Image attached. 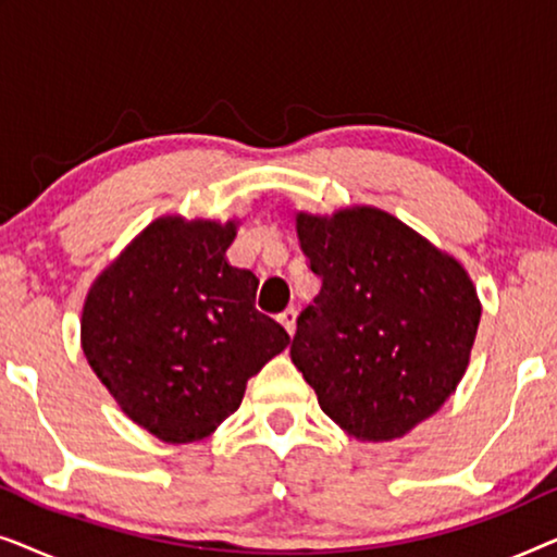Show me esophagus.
Returning a JSON list of instances; mask_svg holds the SVG:
<instances>
[{"mask_svg":"<svg viewBox=\"0 0 557 557\" xmlns=\"http://www.w3.org/2000/svg\"><path fill=\"white\" fill-rule=\"evenodd\" d=\"M278 322L284 324V330H286L288 334H294V332H296V309H294V307H288L286 311H281V314H278Z\"/></svg>","mask_w":557,"mask_h":557,"instance_id":"esophagus-1","label":"esophagus"}]
</instances>
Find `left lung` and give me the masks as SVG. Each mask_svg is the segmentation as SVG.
Here are the masks:
<instances>
[{"label": "left lung", "mask_w": 557, "mask_h": 557, "mask_svg": "<svg viewBox=\"0 0 557 557\" xmlns=\"http://www.w3.org/2000/svg\"><path fill=\"white\" fill-rule=\"evenodd\" d=\"M296 235L322 288L296 319L294 364L349 436H406L467 372L482 317L469 273L377 208L299 212Z\"/></svg>", "instance_id": "1"}]
</instances>
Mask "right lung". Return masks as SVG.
I'll return each instance as SVG.
<instances>
[{"mask_svg": "<svg viewBox=\"0 0 557 557\" xmlns=\"http://www.w3.org/2000/svg\"><path fill=\"white\" fill-rule=\"evenodd\" d=\"M235 220L159 218L94 281L86 360L121 410L166 444L210 436L288 334L256 309L253 271L227 263Z\"/></svg>", "mask_w": 557, "mask_h": 557, "instance_id": "right-lung-1", "label": "right lung"}]
</instances>
